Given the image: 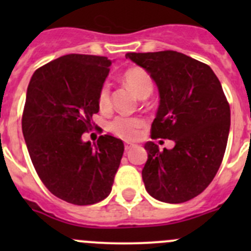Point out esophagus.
I'll list each match as a JSON object with an SVG mask.
<instances>
[{"instance_id":"esophagus-1","label":"esophagus","mask_w":251,"mask_h":251,"mask_svg":"<svg viewBox=\"0 0 251 251\" xmlns=\"http://www.w3.org/2000/svg\"><path fill=\"white\" fill-rule=\"evenodd\" d=\"M133 147H136V144L128 143V142H127V143H125V151H130V149H132Z\"/></svg>"}]
</instances>
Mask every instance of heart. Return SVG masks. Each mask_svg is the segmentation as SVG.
I'll return each mask as SVG.
<instances>
[{"instance_id":"b5f03b06","label":"heart","mask_w":251,"mask_h":251,"mask_svg":"<svg viewBox=\"0 0 251 251\" xmlns=\"http://www.w3.org/2000/svg\"><path fill=\"white\" fill-rule=\"evenodd\" d=\"M126 85L132 90L138 98L149 96L153 91V81L148 73L141 68H131L123 75ZM98 107L100 110H108L110 108V92L109 85L103 83L98 91ZM144 126V120L140 118H127L118 116L110 124V131L123 140H135L140 135L141 128Z\"/></svg>"}]
</instances>
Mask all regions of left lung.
<instances>
[{"label": "left lung", "mask_w": 251, "mask_h": 251, "mask_svg": "<svg viewBox=\"0 0 251 251\" xmlns=\"http://www.w3.org/2000/svg\"><path fill=\"white\" fill-rule=\"evenodd\" d=\"M155 82L159 108L151 138H169L173 149L149 141L142 170L147 192L164 203L178 204L201 194L214 179L226 151L231 110L209 65L176 50L127 53Z\"/></svg>", "instance_id": "8db88e82"}]
</instances>
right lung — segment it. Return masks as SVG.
I'll use <instances>...</instances> for the list:
<instances>
[{"mask_svg": "<svg viewBox=\"0 0 251 251\" xmlns=\"http://www.w3.org/2000/svg\"><path fill=\"white\" fill-rule=\"evenodd\" d=\"M110 65L107 57L67 54L37 69L27 86L22 128L29 155L48 191L68 203L107 198L123 158L119 138L82 141Z\"/></svg>", "mask_w": 251, "mask_h": 251, "instance_id": "obj_1", "label": "right lung"}]
</instances>
